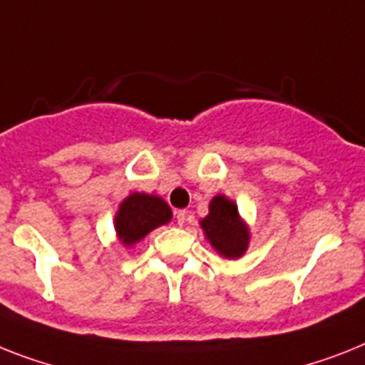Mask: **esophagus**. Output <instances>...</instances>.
<instances>
[{
  "label": "esophagus",
  "mask_w": 365,
  "mask_h": 365,
  "mask_svg": "<svg viewBox=\"0 0 365 365\" xmlns=\"http://www.w3.org/2000/svg\"><path fill=\"white\" fill-rule=\"evenodd\" d=\"M175 218H177V224L182 225L186 220V210H177L175 212Z\"/></svg>",
  "instance_id": "obj_1"
}]
</instances>
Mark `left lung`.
Wrapping results in <instances>:
<instances>
[{
    "label": "left lung",
    "instance_id": "left-lung-1",
    "mask_svg": "<svg viewBox=\"0 0 365 365\" xmlns=\"http://www.w3.org/2000/svg\"><path fill=\"white\" fill-rule=\"evenodd\" d=\"M201 227L215 250L224 257H240L248 248L250 235L240 222L237 205L224 195H216L210 201L209 216H205Z\"/></svg>",
    "mask_w": 365,
    "mask_h": 365
}]
</instances>
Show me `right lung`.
I'll list each match as a JSON object with an SVG mask.
<instances>
[{
  "mask_svg": "<svg viewBox=\"0 0 365 365\" xmlns=\"http://www.w3.org/2000/svg\"><path fill=\"white\" fill-rule=\"evenodd\" d=\"M171 220V210L164 200L156 195L132 194L119 207L115 230L125 246L138 242L158 225Z\"/></svg>",
  "mask_w": 365,
  "mask_h": 365,
  "instance_id": "add662e5",
  "label": "right lung"
}]
</instances>
